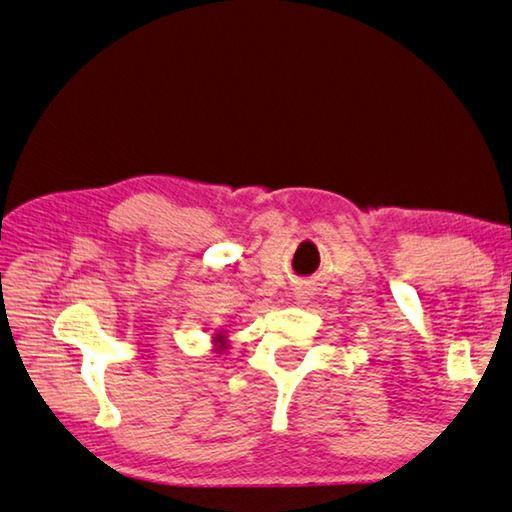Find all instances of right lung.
I'll return each instance as SVG.
<instances>
[{
    "label": "right lung",
    "mask_w": 512,
    "mask_h": 512,
    "mask_svg": "<svg viewBox=\"0 0 512 512\" xmlns=\"http://www.w3.org/2000/svg\"><path fill=\"white\" fill-rule=\"evenodd\" d=\"M219 338H221V336H219Z\"/></svg>",
    "instance_id": "1"
}]
</instances>
